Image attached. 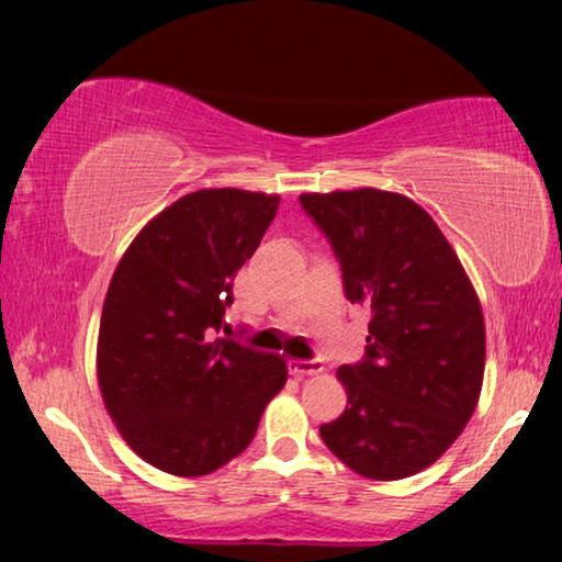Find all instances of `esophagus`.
<instances>
[{
	"label": "esophagus",
	"mask_w": 562,
	"mask_h": 562,
	"mask_svg": "<svg viewBox=\"0 0 562 562\" xmlns=\"http://www.w3.org/2000/svg\"><path fill=\"white\" fill-rule=\"evenodd\" d=\"M289 371L299 375V379H306V375H317L325 371L322 360H289Z\"/></svg>",
	"instance_id": "esophagus-1"
}]
</instances>
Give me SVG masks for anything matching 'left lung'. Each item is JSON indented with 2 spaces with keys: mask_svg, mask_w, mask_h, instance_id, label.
<instances>
[{
  "mask_svg": "<svg viewBox=\"0 0 562 562\" xmlns=\"http://www.w3.org/2000/svg\"><path fill=\"white\" fill-rule=\"evenodd\" d=\"M340 260L345 296L371 310L366 356L337 368L348 406L322 440L345 465L396 481L432 465L479 404V296L435 220L394 191L302 194Z\"/></svg>",
  "mask_w": 562,
  "mask_h": 562,
  "instance_id": "1",
  "label": "left lung"
}]
</instances>
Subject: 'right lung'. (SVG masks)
I'll return each mask as SVG.
<instances>
[{"label":"right lung","instance_id":"obj_1","mask_svg":"<svg viewBox=\"0 0 562 562\" xmlns=\"http://www.w3.org/2000/svg\"><path fill=\"white\" fill-rule=\"evenodd\" d=\"M281 199L240 189L181 196L140 229L106 289L97 373L106 412L145 463L194 479L229 463L289 379L286 360L233 333V281Z\"/></svg>","mask_w":562,"mask_h":562}]
</instances>
